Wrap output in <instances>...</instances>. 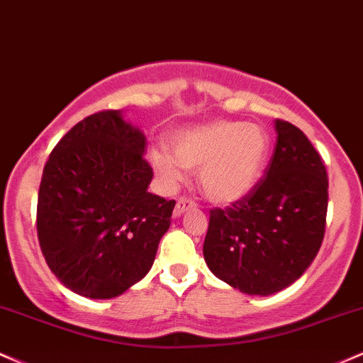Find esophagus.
<instances>
[{
    "mask_svg": "<svg viewBox=\"0 0 363 363\" xmlns=\"http://www.w3.org/2000/svg\"><path fill=\"white\" fill-rule=\"evenodd\" d=\"M192 207H195V202L192 201V199L189 197H180L177 201V206H174V211H173V216L174 218H178V216H182L185 211L192 209Z\"/></svg>",
    "mask_w": 363,
    "mask_h": 363,
    "instance_id": "34e87169",
    "label": "esophagus"
}]
</instances>
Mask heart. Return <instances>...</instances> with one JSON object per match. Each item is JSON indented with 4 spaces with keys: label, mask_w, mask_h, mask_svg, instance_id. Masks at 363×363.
Instances as JSON below:
<instances>
[{
    "label": "heart",
    "mask_w": 363,
    "mask_h": 363,
    "mask_svg": "<svg viewBox=\"0 0 363 363\" xmlns=\"http://www.w3.org/2000/svg\"><path fill=\"white\" fill-rule=\"evenodd\" d=\"M271 140L262 127L245 121H214L182 130L171 138L173 156L152 150L150 166L166 186L183 180V168L199 172L202 194L216 203L247 197L262 177Z\"/></svg>",
    "instance_id": "b5f03b06"
}]
</instances>
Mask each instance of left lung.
<instances>
[{
	"mask_svg": "<svg viewBox=\"0 0 363 363\" xmlns=\"http://www.w3.org/2000/svg\"><path fill=\"white\" fill-rule=\"evenodd\" d=\"M276 147L247 197L211 211L203 259L247 295H272L295 283L315 259L328 214V173L305 133L276 120Z\"/></svg>",
	"mask_w": 363,
	"mask_h": 363,
	"instance_id": "left-lung-1",
	"label": "left lung"
}]
</instances>
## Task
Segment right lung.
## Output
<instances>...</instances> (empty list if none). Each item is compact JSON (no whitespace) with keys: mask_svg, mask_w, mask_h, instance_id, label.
Masks as SVG:
<instances>
[{"mask_svg":"<svg viewBox=\"0 0 363 363\" xmlns=\"http://www.w3.org/2000/svg\"><path fill=\"white\" fill-rule=\"evenodd\" d=\"M145 135L120 111L84 118L52 149L38 199L44 259L68 290L113 298L147 274L174 201L147 192Z\"/></svg>","mask_w":363,"mask_h":363,"instance_id":"1","label":"right lung"}]
</instances>
